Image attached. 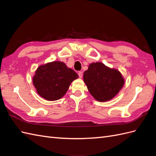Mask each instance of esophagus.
Returning a JSON list of instances; mask_svg holds the SVG:
<instances>
[{
    "instance_id": "obj_1",
    "label": "esophagus",
    "mask_w": 156,
    "mask_h": 156,
    "mask_svg": "<svg viewBox=\"0 0 156 156\" xmlns=\"http://www.w3.org/2000/svg\"><path fill=\"white\" fill-rule=\"evenodd\" d=\"M78 75H79V77L80 78H81V77H83V72H79Z\"/></svg>"
}]
</instances>
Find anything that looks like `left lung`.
<instances>
[{
  "mask_svg": "<svg viewBox=\"0 0 156 156\" xmlns=\"http://www.w3.org/2000/svg\"><path fill=\"white\" fill-rule=\"evenodd\" d=\"M83 81L89 92L98 101L115 98L123 87L125 79L119 70L100 62H92L84 72Z\"/></svg>",
  "mask_w": 156,
  "mask_h": 156,
  "instance_id": "left-lung-1",
  "label": "left lung"
}]
</instances>
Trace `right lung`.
Returning a JSON list of instances; mask_svg holds the SVG:
<instances>
[{"label":"right lung","instance_id":"obj_1","mask_svg":"<svg viewBox=\"0 0 156 156\" xmlns=\"http://www.w3.org/2000/svg\"><path fill=\"white\" fill-rule=\"evenodd\" d=\"M78 75L65 63L53 61L40 65L32 77L37 93L48 101H56L62 98Z\"/></svg>","mask_w":156,"mask_h":156}]
</instances>
